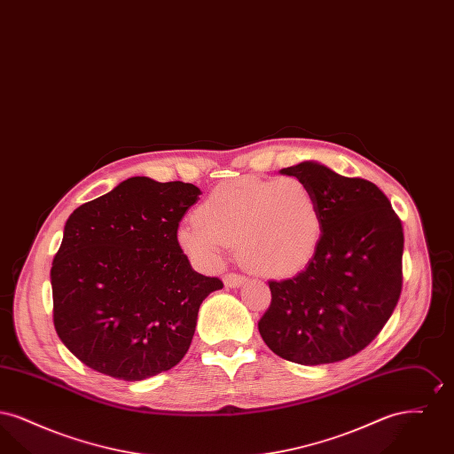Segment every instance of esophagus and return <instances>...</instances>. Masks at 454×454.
Instances as JSON below:
<instances>
[{"mask_svg": "<svg viewBox=\"0 0 454 454\" xmlns=\"http://www.w3.org/2000/svg\"><path fill=\"white\" fill-rule=\"evenodd\" d=\"M245 282H247V278H245V276H241V274L230 272V274H226V276H224V284H226L228 287H239V286H243Z\"/></svg>", "mask_w": 454, "mask_h": 454, "instance_id": "34e87169", "label": "esophagus"}]
</instances>
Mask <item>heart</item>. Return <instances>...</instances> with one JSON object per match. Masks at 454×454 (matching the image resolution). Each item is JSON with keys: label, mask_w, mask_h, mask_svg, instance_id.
<instances>
[{"label": "heart", "mask_w": 454, "mask_h": 454, "mask_svg": "<svg viewBox=\"0 0 454 454\" xmlns=\"http://www.w3.org/2000/svg\"><path fill=\"white\" fill-rule=\"evenodd\" d=\"M322 237L315 191L296 176H239L219 184L180 224V247L206 265H217L230 245L252 270L281 276L309 259Z\"/></svg>", "instance_id": "b5f03b06"}]
</instances>
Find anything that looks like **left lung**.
<instances>
[{
	"instance_id": "left-lung-1",
	"label": "left lung",
	"mask_w": 454,
	"mask_h": 454,
	"mask_svg": "<svg viewBox=\"0 0 454 454\" xmlns=\"http://www.w3.org/2000/svg\"><path fill=\"white\" fill-rule=\"evenodd\" d=\"M318 197L322 237L300 274L270 281L260 318L267 347L304 366L356 356L388 322L402 293L403 228L372 182L348 178L317 161L282 168Z\"/></svg>"
}]
</instances>
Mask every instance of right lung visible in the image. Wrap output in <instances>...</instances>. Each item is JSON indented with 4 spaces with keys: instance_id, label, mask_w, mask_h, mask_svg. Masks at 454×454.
Masks as SVG:
<instances>
[{
    "instance_id": "right-lung-1",
    "label": "right lung",
    "mask_w": 454,
    "mask_h": 454,
    "mask_svg": "<svg viewBox=\"0 0 454 454\" xmlns=\"http://www.w3.org/2000/svg\"><path fill=\"white\" fill-rule=\"evenodd\" d=\"M199 195L192 184L132 176L67 217L51 269L54 326L83 364L141 381L187 354L200 304L223 287L176 239Z\"/></svg>"
}]
</instances>
